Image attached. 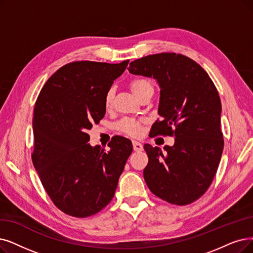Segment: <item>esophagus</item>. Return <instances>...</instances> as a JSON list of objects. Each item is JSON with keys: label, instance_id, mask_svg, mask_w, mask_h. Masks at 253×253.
<instances>
[{"label": "esophagus", "instance_id": "obj_1", "mask_svg": "<svg viewBox=\"0 0 253 253\" xmlns=\"http://www.w3.org/2000/svg\"><path fill=\"white\" fill-rule=\"evenodd\" d=\"M133 148L135 151H141L143 150V145L138 142V141H133Z\"/></svg>", "mask_w": 253, "mask_h": 253}]
</instances>
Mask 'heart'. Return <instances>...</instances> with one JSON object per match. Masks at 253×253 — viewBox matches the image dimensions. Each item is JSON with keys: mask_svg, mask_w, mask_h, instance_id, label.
I'll use <instances>...</instances> for the list:
<instances>
[{"mask_svg": "<svg viewBox=\"0 0 253 253\" xmlns=\"http://www.w3.org/2000/svg\"><path fill=\"white\" fill-rule=\"evenodd\" d=\"M129 87L132 89L133 93L138 98H140L146 92H149V91L154 92L153 84H151L149 80L145 78L133 79L130 81ZM114 93H115V90L113 87H110L105 93L104 105L107 110L110 109L111 106H112L113 99H114ZM116 129L119 130L120 133H124L132 137H137L141 134V130H142V121L136 120L133 118H123L117 123Z\"/></svg>", "mask_w": 253, "mask_h": 253, "instance_id": "1", "label": "heart"}]
</instances>
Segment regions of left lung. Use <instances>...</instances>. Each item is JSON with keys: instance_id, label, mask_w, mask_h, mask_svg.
Listing matches in <instances>:
<instances>
[{"instance_id": "8db88e82", "label": "left lung", "mask_w": 253, "mask_h": 253, "mask_svg": "<svg viewBox=\"0 0 253 253\" xmlns=\"http://www.w3.org/2000/svg\"><path fill=\"white\" fill-rule=\"evenodd\" d=\"M128 72L155 78L161 87L159 114L151 137L174 136V145H144L149 190L169 204L186 206L203 196L217 172L223 151L221 100L208 73L175 53L148 55L129 63ZM149 134V135H150Z\"/></svg>"}]
</instances>
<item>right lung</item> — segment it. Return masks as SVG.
I'll list each match as a JSON object with an SVG mask.
<instances>
[{
	"label": "right lung",
	"mask_w": 253,
	"mask_h": 253,
	"mask_svg": "<svg viewBox=\"0 0 253 253\" xmlns=\"http://www.w3.org/2000/svg\"><path fill=\"white\" fill-rule=\"evenodd\" d=\"M128 60L76 61L50 77L34 107L32 162L54 205L63 213L86 218L112 200L133 145L115 136L108 144L90 146L87 130L106 113L104 96Z\"/></svg>",
	"instance_id": "1"
}]
</instances>
